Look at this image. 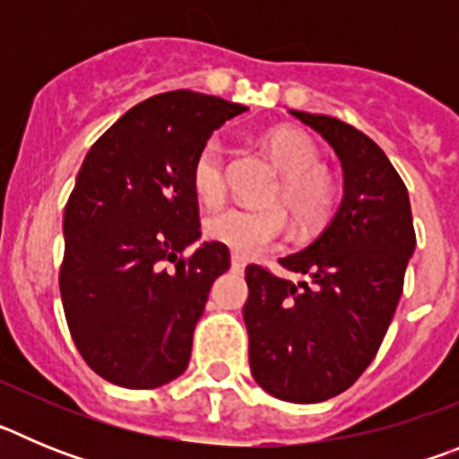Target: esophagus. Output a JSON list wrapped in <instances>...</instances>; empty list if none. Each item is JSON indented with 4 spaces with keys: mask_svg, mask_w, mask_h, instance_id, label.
<instances>
[{
    "mask_svg": "<svg viewBox=\"0 0 459 459\" xmlns=\"http://www.w3.org/2000/svg\"><path fill=\"white\" fill-rule=\"evenodd\" d=\"M230 259H232V269L234 271H243V269H246V259H243L238 253H232V257H230Z\"/></svg>",
    "mask_w": 459,
    "mask_h": 459,
    "instance_id": "esophagus-1",
    "label": "esophagus"
}]
</instances>
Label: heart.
I'll use <instances>...</instances> for the list:
<instances>
[{"label":"heart","instance_id":"obj_1","mask_svg":"<svg viewBox=\"0 0 459 459\" xmlns=\"http://www.w3.org/2000/svg\"><path fill=\"white\" fill-rule=\"evenodd\" d=\"M269 152L282 172V186L273 195L285 202L296 221L315 225L331 213L335 204V186L322 169L317 144L303 133L278 128L266 137ZM190 184L197 200L216 206L225 197V144L211 137L202 144L190 168ZM290 232V218L280 206H225L204 221V234L211 241L243 255L262 253Z\"/></svg>","mask_w":459,"mask_h":459}]
</instances>
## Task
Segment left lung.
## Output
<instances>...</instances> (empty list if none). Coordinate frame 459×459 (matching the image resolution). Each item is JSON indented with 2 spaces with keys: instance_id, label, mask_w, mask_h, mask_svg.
Returning a JSON list of instances; mask_svg holds the SVG:
<instances>
[{
  "instance_id": "1",
  "label": "left lung",
  "mask_w": 459,
  "mask_h": 459,
  "mask_svg": "<svg viewBox=\"0 0 459 459\" xmlns=\"http://www.w3.org/2000/svg\"><path fill=\"white\" fill-rule=\"evenodd\" d=\"M290 112L333 147L342 202L307 248L280 257L307 280L246 269L243 322L259 386L312 404L347 391L377 356L403 296L416 232L400 174L366 133L335 117Z\"/></svg>"
}]
</instances>
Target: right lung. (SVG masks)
I'll list each match as a JSON object with an SVG mask.
<instances>
[{
    "label": "right lung",
    "instance_id": "add662e5",
    "mask_svg": "<svg viewBox=\"0 0 459 459\" xmlns=\"http://www.w3.org/2000/svg\"><path fill=\"white\" fill-rule=\"evenodd\" d=\"M246 105L168 91L93 142L64 209V312L96 375L158 388L184 375L193 331L230 250L200 238L190 168L211 133Z\"/></svg>",
    "mask_w": 459,
    "mask_h": 459
}]
</instances>
